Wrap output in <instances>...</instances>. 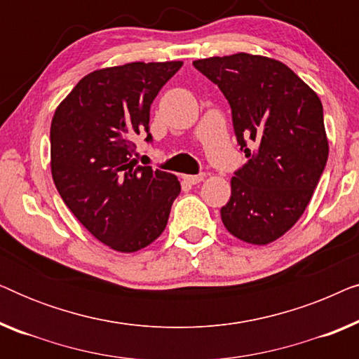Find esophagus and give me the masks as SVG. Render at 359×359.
Instances as JSON below:
<instances>
[{"mask_svg":"<svg viewBox=\"0 0 359 359\" xmlns=\"http://www.w3.org/2000/svg\"><path fill=\"white\" fill-rule=\"evenodd\" d=\"M183 178L188 181V183H191V184H199L201 181H204V178H205V175L204 173H199V175H184Z\"/></svg>","mask_w":359,"mask_h":359,"instance_id":"esophagus-1","label":"esophagus"}]
</instances>
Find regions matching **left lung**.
I'll return each instance as SVG.
<instances>
[{
    "mask_svg": "<svg viewBox=\"0 0 359 359\" xmlns=\"http://www.w3.org/2000/svg\"><path fill=\"white\" fill-rule=\"evenodd\" d=\"M193 65L227 97L240 150L248 158L230 181L222 222L243 242L271 243L304 214L327 165L322 102L274 58L240 52ZM250 140L257 151L248 149Z\"/></svg>",
    "mask_w": 359,
    "mask_h": 359,
    "instance_id": "obj_1",
    "label": "left lung"
}]
</instances>
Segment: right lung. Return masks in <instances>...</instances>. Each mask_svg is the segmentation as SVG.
<instances>
[{"label":"right lung","instance_id":"1","mask_svg":"<svg viewBox=\"0 0 359 359\" xmlns=\"http://www.w3.org/2000/svg\"><path fill=\"white\" fill-rule=\"evenodd\" d=\"M183 62H134L81 78L53 114L50 168L73 215L122 253L160 237L181 186L175 175L130 160L135 135L149 134L150 106Z\"/></svg>","mask_w":359,"mask_h":359}]
</instances>
